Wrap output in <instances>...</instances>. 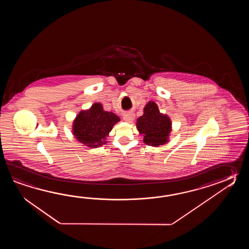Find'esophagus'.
<instances>
[{"label": "esophagus", "instance_id": "obj_1", "mask_svg": "<svg viewBox=\"0 0 249 249\" xmlns=\"http://www.w3.org/2000/svg\"><path fill=\"white\" fill-rule=\"evenodd\" d=\"M133 119H134V115H133V114H127V115L124 116V120L125 122H132Z\"/></svg>", "mask_w": 249, "mask_h": 249}]
</instances>
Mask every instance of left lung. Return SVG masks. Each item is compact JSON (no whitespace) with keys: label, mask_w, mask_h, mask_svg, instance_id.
<instances>
[{"label":"left lung","mask_w":249,"mask_h":249,"mask_svg":"<svg viewBox=\"0 0 249 249\" xmlns=\"http://www.w3.org/2000/svg\"><path fill=\"white\" fill-rule=\"evenodd\" d=\"M136 127L140 134H142L145 144L159 147L169 141L172 122L170 117L160 113L158 105L150 101L144 107L142 116L138 118Z\"/></svg>","instance_id":"left-lung-1"}]
</instances>
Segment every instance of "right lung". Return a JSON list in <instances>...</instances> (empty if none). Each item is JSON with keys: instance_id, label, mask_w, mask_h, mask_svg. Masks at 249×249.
<instances>
[{"instance_id": "right-lung-1", "label": "right lung", "mask_w": 249, "mask_h": 249, "mask_svg": "<svg viewBox=\"0 0 249 249\" xmlns=\"http://www.w3.org/2000/svg\"><path fill=\"white\" fill-rule=\"evenodd\" d=\"M119 121V117L105 111L101 103L96 102L89 109L80 111L74 118L72 132L80 143L86 147L98 148L106 144L107 137Z\"/></svg>"}]
</instances>
